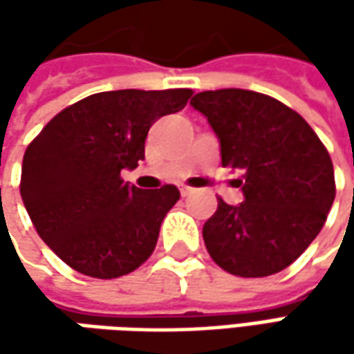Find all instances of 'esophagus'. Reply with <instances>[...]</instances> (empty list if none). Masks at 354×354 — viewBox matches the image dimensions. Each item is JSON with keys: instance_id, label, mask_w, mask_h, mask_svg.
I'll return each instance as SVG.
<instances>
[{"instance_id": "1", "label": "esophagus", "mask_w": 354, "mask_h": 354, "mask_svg": "<svg viewBox=\"0 0 354 354\" xmlns=\"http://www.w3.org/2000/svg\"><path fill=\"white\" fill-rule=\"evenodd\" d=\"M193 191H195L193 187H187V185H181V195H183V197H187V195H191Z\"/></svg>"}]
</instances>
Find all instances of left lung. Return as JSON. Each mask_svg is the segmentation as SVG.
<instances>
[{"label": "left lung", "mask_w": 354, "mask_h": 354, "mask_svg": "<svg viewBox=\"0 0 354 354\" xmlns=\"http://www.w3.org/2000/svg\"><path fill=\"white\" fill-rule=\"evenodd\" d=\"M191 106L221 142L223 165L242 171L244 201L218 198L203 226L211 258L240 278H264L295 262L315 240L335 201L331 157L286 104L242 88L205 90Z\"/></svg>", "instance_id": "left-lung-1"}]
</instances>
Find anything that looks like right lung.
Returning a JSON list of instances; mask_svg holds the SVG:
<instances>
[{"label":"right lung","mask_w":354,"mask_h":354,"mask_svg":"<svg viewBox=\"0 0 354 354\" xmlns=\"http://www.w3.org/2000/svg\"><path fill=\"white\" fill-rule=\"evenodd\" d=\"M193 90H112L64 108L29 143L21 198L39 236L73 270L112 279L151 256L175 185L143 191L122 179L145 153L161 116L183 110Z\"/></svg>","instance_id":"right-lung-1"}]
</instances>
